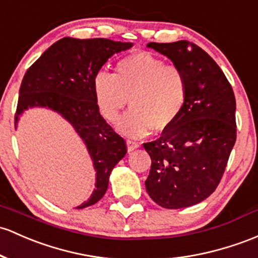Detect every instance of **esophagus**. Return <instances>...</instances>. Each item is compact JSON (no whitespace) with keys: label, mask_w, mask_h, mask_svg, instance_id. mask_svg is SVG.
<instances>
[{"label":"esophagus","mask_w":258,"mask_h":258,"mask_svg":"<svg viewBox=\"0 0 258 258\" xmlns=\"http://www.w3.org/2000/svg\"><path fill=\"white\" fill-rule=\"evenodd\" d=\"M126 144H127V151L128 152L135 151V149H137L138 147H140V143L135 142V141H127Z\"/></svg>","instance_id":"1"}]
</instances>
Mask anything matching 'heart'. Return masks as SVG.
Here are the masks:
<instances>
[{
    "label": "heart",
    "instance_id": "obj_1",
    "mask_svg": "<svg viewBox=\"0 0 258 258\" xmlns=\"http://www.w3.org/2000/svg\"><path fill=\"white\" fill-rule=\"evenodd\" d=\"M93 90L100 112L112 123L130 101L132 109L117 130L126 137L140 138L152 128L164 132L176 122L187 99V81L179 67L141 51L121 58L114 75L99 72Z\"/></svg>",
    "mask_w": 258,
    "mask_h": 258
}]
</instances>
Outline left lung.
<instances>
[{
    "instance_id": "8db88e82",
    "label": "left lung",
    "mask_w": 258,
    "mask_h": 258,
    "mask_svg": "<svg viewBox=\"0 0 258 258\" xmlns=\"http://www.w3.org/2000/svg\"><path fill=\"white\" fill-rule=\"evenodd\" d=\"M147 46L182 71L187 99L176 122L143 144L152 159L146 189L163 208L191 207L216 191L236 141L233 88L216 61L194 42Z\"/></svg>"
}]
</instances>
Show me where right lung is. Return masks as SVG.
<instances>
[{
  "label": "right lung",
  "instance_id": "add662e5",
  "mask_svg": "<svg viewBox=\"0 0 258 258\" xmlns=\"http://www.w3.org/2000/svg\"><path fill=\"white\" fill-rule=\"evenodd\" d=\"M132 42L109 39H60L25 72L19 89L16 121L33 107L57 112L86 144L95 170V188L82 209L95 205L105 195L112 169L126 154V143L99 112L93 81L115 53L128 50Z\"/></svg>",
  "mask_w": 258,
  "mask_h": 258
}]
</instances>
